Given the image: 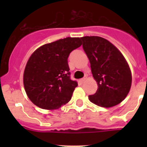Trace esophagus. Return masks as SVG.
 I'll return each instance as SVG.
<instances>
[{
  "label": "esophagus",
  "instance_id": "34e87169",
  "mask_svg": "<svg viewBox=\"0 0 147 147\" xmlns=\"http://www.w3.org/2000/svg\"><path fill=\"white\" fill-rule=\"evenodd\" d=\"M85 80H86V78H83L80 80V82L81 84H83V83L85 82Z\"/></svg>",
  "mask_w": 147,
  "mask_h": 147
}]
</instances>
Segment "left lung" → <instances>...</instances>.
I'll use <instances>...</instances> for the list:
<instances>
[{
  "mask_svg": "<svg viewBox=\"0 0 147 147\" xmlns=\"http://www.w3.org/2000/svg\"><path fill=\"white\" fill-rule=\"evenodd\" d=\"M93 78L98 88L89 95L90 102L102 107L115 106L125 99L131 84L130 68L119 50L98 36L81 38Z\"/></svg>",
  "mask_w": 147,
  "mask_h": 147,
  "instance_id": "8db88e82",
  "label": "left lung"
}]
</instances>
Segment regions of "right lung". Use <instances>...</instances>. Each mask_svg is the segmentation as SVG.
<instances>
[{"instance_id":"add662e5","label":"right lung","mask_w":147,"mask_h":147,"mask_svg":"<svg viewBox=\"0 0 147 147\" xmlns=\"http://www.w3.org/2000/svg\"><path fill=\"white\" fill-rule=\"evenodd\" d=\"M82 45L80 38H66L37 49L30 57L23 75L30 101L45 109H55L71 100L77 81L70 79L67 58Z\"/></svg>"}]
</instances>
